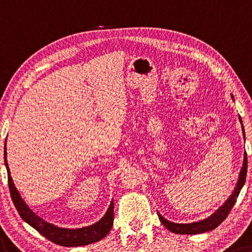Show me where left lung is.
<instances>
[{"mask_svg": "<svg viewBox=\"0 0 252 252\" xmlns=\"http://www.w3.org/2000/svg\"><path fill=\"white\" fill-rule=\"evenodd\" d=\"M231 97L233 98V95H231ZM239 120H240V122H241L243 138H245V127H243L242 120L240 117H239ZM247 166H248V160H247V153H245V156H243V166L241 168L240 174H239L237 186H235L232 195H231V196L226 199L224 204L220 207L218 211H215V212L211 215L210 218L203 220V221L187 223V224L170 222V221H168V220H166L165 218H162L160 214H158L159 220H160L162 224L165 225L167 229L171 231L173 233H177V234H198V233H204V232H207V231L214 230L215 227H218L226 219V217L230 213L231 209L233 207L235 201H237L239 193H240L241 189L246 183Z\"/></svg>", "mask_w": 252, "mask_h": 252, "instance_id": "8db88e82", "label": "left lung"}]
</instances>
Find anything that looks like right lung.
<instances>
[{"label": "right lung", "mask_w": 252, "mask_h": 252, "mask_svg": "<svg viewBox=\"0 0 252 252\" xmlns=\"http://www.w3.org/2000/svg\"><path fill=\"white\" fill-rule=\"evenodd\" d=\"M6 145V142H5ZM4 150H6V148ZM4 163H5L7 170V181H9V189L11 193L12 201L14 203L15 209L18 210L20 217L26 221L28 224H30L40 234L47 238L51 242L57 243L63 247H79L86 246L91 243L99 241L105 235L110 232L113 225L114 220V203L111 202V204L107 209L106 213L98 222L94 223L93 225L81 227V229H63V227H58L51 223H48L45 220L39 218L37 214L31 211L29 206L26 204L22 197L20 196V193L15 189L13 181H12L10 168L7 166L6 160V151H4Z\"/></svg>", "instance_id": "right-lung-1"}]
</instances>
